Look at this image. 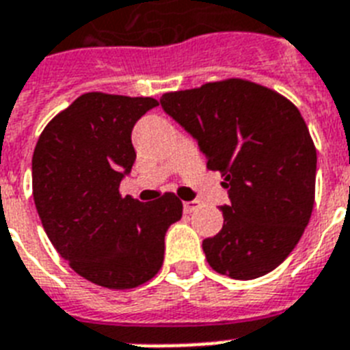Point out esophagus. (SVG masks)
<instances>
[{
	"label": "esophagus",
	"mask_w": 350,
	"mask_h": 350,
	"mask_svg": "<svg viewBox=\"0 0 350 350\" xmlns=\"http://www.w3.org/2000/svg\"><path fill=\"white\" fill-rule=\"evenodd\" d=\"M198 207H200V203H198L196 200H192V202H185V203H183V211H185L187 214L194 213V211H196Z\"/></svg>",
	"instance_id": "1"
}]
</instances>
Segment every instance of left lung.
Listing matches in <instances>:
<instances>
[{"label": "left lung", "mask_w": 350, "mask_h": 350, "mask_svg": "<svg viewBox=\"0 0 350 350\" xmlns=\"http://www.w3.org/2000/svg\"><path fill=\"white\" fill-rule=\"evenodd\" d=\"M161 109L198 142L230 203L224 227L203 239L214 271L254 280L298 245L314 207L316 148L296 107L245 79L167 92Z\"/></svg>", "instance_id": "left-lung-1"}]
</instances>
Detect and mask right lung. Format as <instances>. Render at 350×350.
Segmentation results:
<instances>
[{"instance_id": "obj_1", "label": "right lung", "mask_w": 350, "mask_h": 350, "mask_svg": "<svg viewBox=\"0 0 350 350\" xmlns=\"http://www.w3.org/2000/svg\"><path fill=\"white\" fill-rule=\"evenodd\" d=\"M158 101L89 92L41 132L32 156V194L46 236L85 280L134 288L163 265L165 232L183 205L167 192L142 203L121 198L136 152L132 129Z\"/></svg>"}]
</instances>
